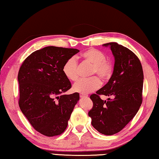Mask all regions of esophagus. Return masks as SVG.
<instances>
[{
    "label": "esophagus",
    "instance_id": "1",
    "mask_svg": "<svg viewBox=\"0 0 159 159\" xmlns=\"http://www.w3.org/2000/svg\"><path fill=\"white\" fill-rule=\"evenodd\" d=\"M80 98H86V97H87V95H85V94H80Z\"/></svg>",
    "mask_w": 159,
    "mask_h": 159
}]
</instances>
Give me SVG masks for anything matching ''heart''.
Masks as SVG:
<instances>
[{"label": "heart", "mask_w": 159, "mask_h": 159, "mask_svg": "<svg viewBox=\"0 0 159 159\" xmlns=\"http://www.w3.org/2000/svg\"><path fill=\"white\" fill-rule=\"evenodd\" d=\"M81 58L85 62L92 65L89 75H97L102 81H107L114 72V63L107 59L106 54L100 50L91 48L82 53ZM78 63L75 57H71L65 61L62 67L64 75L71 81L78 79ZM100 81L96 76L81 79L73 85V90L82 94H87L95 91L100 87Z\"/></svg>", "instance_id": "b5f03b06"}]
</instances>
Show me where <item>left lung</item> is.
<instances>
[{
  "label": "left lung",
  "instance_id": "8db88e82",
  "mask_svg": "<svg viewBox=\"0 0 159 159\" xmlns=\"http://www.w3.org/2000/svg\"><path fill=\"white\" fill-rule=\"evenodd\" d=\"M103 46H109L114 55V72L109 82L89 97L93 106L88 116L98 132L110 135L123 129L139 111L143 101V72L139 57L128 48L116 42ZM100 95L112 98L102 101Z\"/></svg>",
  "mask_w": 159,
  "mask_h": 159
}]
</instances>
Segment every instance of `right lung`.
Segmentation results:
<instances>
[{"instance_id": "obj_1", "label": "right lung", "mask_w": 159, "mask_h": 159, "mask_svg": "<svg viewBox=\"0 0 159 159\" xmlns=\"http://www.w3.org/2000/svg\"><path fill=\"white\" fill-rule=\"evenodd\" d=\"M80 52L76 49L47 47L32 53L18 71V105L33 128L48 137L66 130L78 93L63 95L72 87L64 75L66 60Z\"/></svg>"}]
</instances>
